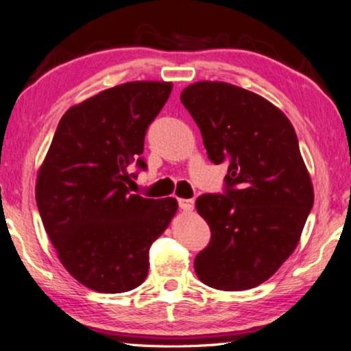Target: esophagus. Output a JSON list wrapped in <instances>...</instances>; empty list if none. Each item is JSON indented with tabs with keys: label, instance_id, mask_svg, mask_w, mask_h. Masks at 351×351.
Instances as JSON below:
<instances>
[{
	"label": "esophagus",
	"instance_id": "obj_1",
	"mask_svg": "<svg viewBox=\"0 0 351 351\" xmlns=\"http://www.w3.org/2000/svg\"><path fill=\"white\" fill-rule=\"evenodd\" d=\"M178 205H180L182 211L191 213L193 209V200H187V198H180V200H178Z\"/></svg>",
	"mask_w": 351,
	"mask_h": 351
}]
</instances>
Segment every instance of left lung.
Listing matches in <instances>:
<instances>
[{"mask_svg":"<svg viewBox=\"0 0 351 351\" xmlns=\"http://www.w3.org/2000/svg\"><path fill=\"white\" fill-rule=\"evenodd\" d=\"M181 102L200 129L209 160L228 162L226 192L195 202L211 241L193 268L213 289H254L293 254L313 206L296 132L269 101L226 82L192 83Z\"/></svg>","mask_w":351,"mask_h":351,"instance_id":"8db88e82","label":"left lung"}]
</instances>
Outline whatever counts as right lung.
I'll list each match as a JSON object with an SVG mask.
<instances>
[{
	"mask_svg": "<svg viewBox=\"0 0 351 351\" xmlns=\"http://www.w3.org/2000/svg\"><path fill=\"white\" fill-rule=\"evenodd\" d=\"M170 82L108 88L62 114L36 181V203L62 266L99 293L137 289L149 247L169 227L175 198L130 193L129 165L146 164L145 135L171 93Z\"/></svg>",
	"mask_w": 351,
	"mask_h": 351,
	"instance_id": "1",
	"label": "right lung"
}]
</instances>
